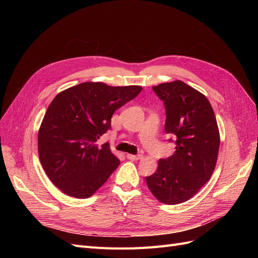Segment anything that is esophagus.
Wrapping results in <instances>:
<instances>
[{"label": "esophagus", "mask_w": 258, "mask_h": 258, "mask_svg": "<svg viewBox=\"0 0 258 258\" xmlns=\"http://www.w3.org/2000/svg\"><path fill=\"white\" fill-rule=\"evenodd\" d=\"M127 158L130 160H140L143 158L142 155H131V154H127Z\"/></svg>", "instance_id": "obj_1"}]
</instances>
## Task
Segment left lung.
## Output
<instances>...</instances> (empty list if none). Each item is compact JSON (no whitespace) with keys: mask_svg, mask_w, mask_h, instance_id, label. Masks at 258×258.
<instances>
[{"mask_svg":"<svg viewBox=\"0 0 258 258\" xmlns=\"http://www.w3.org/2000/svg\"><path fill=\"white\" fill-rule=\"evenodd\" d=\"M153 90L165 103V128L175 139V152L158 161L146 184L158 201L178 205L195 196L212 176L220 130L209 100L189 85L173 81L154 86Z\"/></svg>","mask_w":258,"mask_h":258,"instance_id":"1","label":"left lung"}]
</instances>
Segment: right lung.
Instances as JSON below:
<instances>
[{
  "instance_id": "add662e5",
  "label": "right lung",
  "mask_w": 258,
  "mask_h": 258,
  "mask_svg": "<svg viewBox=\"0 0 258 258\" xmlns=\"http://www.w3.org/2000/svg\"><path fill=\"white\" fill-rule=\"evenodd\" d=\"M141 86L86 82L59 92L37 136L38 156L52 184L68 196L89 198L119 166L110 144H97L111 118L141 92Z\"/></svg>"
}]
</instances>
